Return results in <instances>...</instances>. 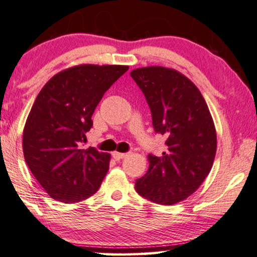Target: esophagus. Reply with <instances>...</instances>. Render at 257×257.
<instances>
[{
	"label": "esophagus",
	"instance_id": "34e87169",
	"mask_svg": "<svg viewBox=\"0 0 257 257\" xmlns=\"http://www.w3.org/2000/svg\"><path fill=\"white\" fill-rule=\"evenodd\" d=\"M111 156H113L114 160L120 161V160H122V158H124L125 156H127V154H123V153H117V151H114V153L111 154Z\"/></svg>",
	"mask_w": 257,
	"mask_h": 257
}]
</instances>
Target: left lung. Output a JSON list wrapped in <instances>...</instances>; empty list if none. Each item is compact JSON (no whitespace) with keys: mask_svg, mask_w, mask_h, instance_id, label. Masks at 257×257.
<instances>
[{"mask_svg":"<svg viewBox=\"0 0 257 257\" xmlns=\"http://www.w3.org/2000/svg\"><path fill=\"white\" fill-rule=\"evenodd\" d=\"M130 75L146 96L155 132L166 137L161 157L148 155L149 169L135 189L156 204H176L196 192L211 171L216 153L214 122L199 89L180 72L148 66Z\"/></svg>","mask_w":257,"mask_h":257,"instance_id":"8db88e82","label":"left lung"}]
</instances>
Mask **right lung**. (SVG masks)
<instances>
[{
  "mask_svg": "<svg viewBox=\"0 0 257 257\" xmlns=\"http://www.w3.org/2000/svg\"><path fill=\"white\" fill-rule=\"evenodd\" d=\"M124 65L84 64L66 68L36 97L23 130V154L48 194L70 204L99 190L110 155L82 149L92 115L107 89L128 71Z\"/></svg>",
  "mask_w": 257,
  "mask_h": 257,
  "instance_id": "1",
  "label": "right lung"
}]
</instances>
